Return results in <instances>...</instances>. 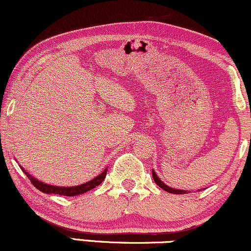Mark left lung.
Returning a JSON list of instances; mask_svg holds the SVG:
<instances>
[{"instance_id":"left-lung-1","label":"left lung","mask_w":251,"mask_h":251,"mask_svg":"<svg viewBox=\"0 0 251 251\" xmlns=\"http://www.w3.org/2000/svg\"><path fill=\"white\" fill-rule=\"evenodd\" d=\"M152 178H153L154 182H156V184L158 185L160 188H163L164 191L169 192V193H173V194H186L187 193V191H185V190H176V188H171L170 186H168V185L164 184V182L158 178V176L156 175V172H154L153 170H152Z\"/></svg>"}]
</instances>
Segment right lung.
<instances>
[{
    "label": "right lung",
    "instance_id": "1",
    "mask_svg": "<svg viewBox=\"0 0 251 251\" xmlns=\"http://www.w3.org/2000/svg\"><path fill=\"white\" fill-rule=\"evenodd\" d=\"M23 170V168H21ZM107 170L108 169H104L103 172L100 173V175L98 176V177H95L94 179H92V180H89L87 182H85V184H81V185H76V186H72V187H61V186H53V185H49V184H45V182L43 181H39L38 179L33 178L32 176L29 175L26 171H24V173L27 176V178L30 179V181L32 182V185L35 186L37 190H39L40 192H43V193H46V194H59V196H65V197H74V196H79V194H82V193H86V192L93 190V188H95L99 185L101 184L102 181H103V179L106 178V175H107Z\"/></svg>",
    "mask_w": 251,
    "mask_h": 251
}]
</instances>
